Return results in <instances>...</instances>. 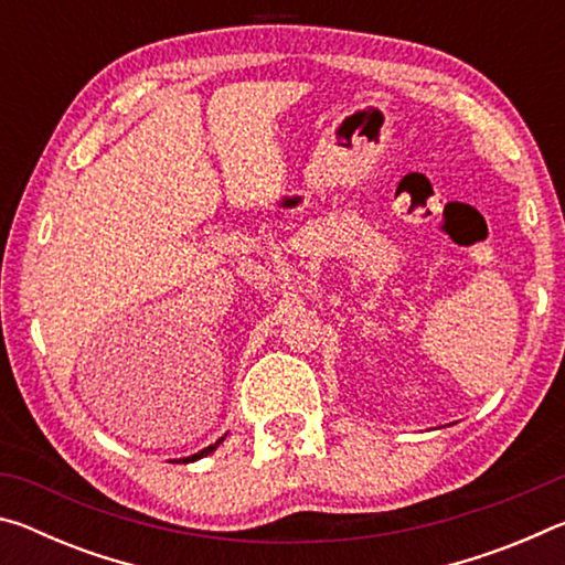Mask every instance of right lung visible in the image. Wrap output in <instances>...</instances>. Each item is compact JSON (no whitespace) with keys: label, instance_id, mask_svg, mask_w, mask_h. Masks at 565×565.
<instances>
[{"label":"right lung","instance_id":"obj_1","mask_svg":"<svg viewBox=\"0 0 565 565\" xmlns=\"http://www.w3.org/2000/svg\"><path fill=\"white\" fill-rule=\"evenodd\" d=\"M224 438H226V436H222V438H218V441H216V444H212V446H206V448H202V451H199V454H191V456H186V458H179V461H177V463H194V461H199V458H204V456H209V454H214V451H216V448H218V444H222V441H224Z\"/></svg>","mask_w":565,"mask_h":565}]
</instances>
